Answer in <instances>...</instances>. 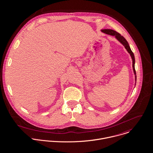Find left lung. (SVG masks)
I'll list each match as a JSON object with an SVG mask.
<instances>
[{"mask_svg": "<svg viewBox=\"0 0 153 153\" xmlns=\"http://www.w3.org/2000/svg\"><path fill=\"white\" fill-rule=\"evenodd\" d=\"M101 31L105 33H106L108 35H112V36H115V38L119 41L120 42L122 45L124 46V47L125 48V49L126 50V51L128 52V53L130 54L131 59L132 60V68H133V71H134V73L135 74V84L136 85V80H137V76H136V71L135 70V57L134 55V53H132V51L131 50V48L129 45V44L128 42V41L126 40V39L122 36L120 33H119L118 32H117V31H114L113 30H110V29H104V30H102Z\"/></svg>", "mask_w": 153, "mask_h": 153, "instance_id": "left-lung-1", "label": "left lung"}]
</instances>
